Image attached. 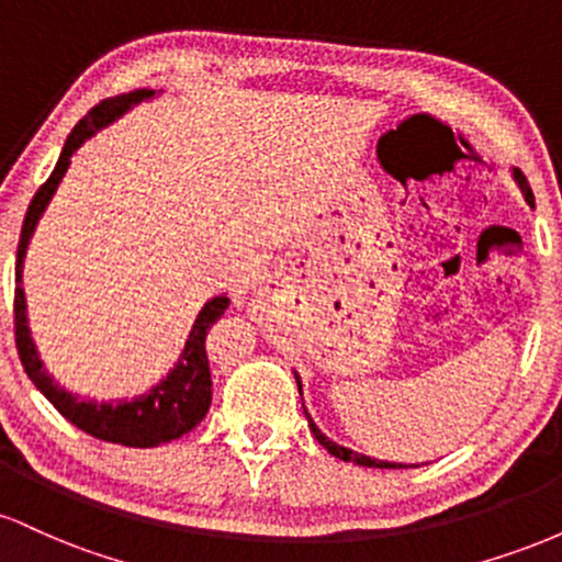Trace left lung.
<instances>
[{
    "instance_id": "1",
    "label": "left lung",
    "mask_w": 562,
    "mask_h": 562,
    "mask_svg": "<svg viewBox=\"0 0 562 562\" xmlns=\"http://www.w3.org/2000/svg\"><path fill=\"white\" fill-rule=\"evenodd\" d=\"M513 179L515 182H518V187H520V192H524L526 195V200H531L533 198V192H531V187H528V179L524 177V173H520V169H513ZM295 375V383H299V393H303L301 389V378H299V372H293ZM303 415H306V420H308V428H312V434H314V438H317V441L322 443V447H325L327 451H330L333 457H338V460H344V462H353V465H362V468H415V465H402V462H389V460H375V457H367V454H359V451H353V449H346V447H340V443H335V441H330V438H327L325 434H322V430L317 428V423L312 420V415H308L306 412V406H303Z\"/></svg>"
}]
</instances>
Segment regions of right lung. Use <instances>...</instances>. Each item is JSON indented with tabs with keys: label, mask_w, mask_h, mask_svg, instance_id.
I'll use <instances>...</instances> for the list:
<instances>
[{
	"label": "right lung",
	"mask_w": 562,
	"mask_h": 562,
	"mask_svg": "<svg viewBox=\"0 0 562 562\" xmlns=\"http://www.w3.org/2000/svg\"><path fill=\"white\" fill-rule=\"evenodd\" d=\"M160 92H156V89H134V92L102 100L100 105H94L74 126L66 145H63L60 158H57L55 171L49 173L47 182L38 187L34 200H31L15 259V344L29 378L53 402L55 409L68 423H74L76 428H81L83 434L100 438V441L121 443V447L134 449L160 447V443H169L173 438H182L205 417V412L211 406V370L209 357H205V335H209L211 325L222 317L224 308L229 306V299L227 295H214V299L203 303V308H200L195 317V325H192L190 335H187L177 364L150 391L139 393L134 398H119V402H97V398H81L79 393L66 391L44 370V362L38 357L29 327V308H25L23 293V261L38 218L47 211L57 184L66 177L74 153L79 150L83 142L92 139L100 128L111 126L113 121H119L121 115L137 108L139 102L156 100V94Z\"/></svg>",
	"instance_id": "right-lung-1"
}]
</instances>
